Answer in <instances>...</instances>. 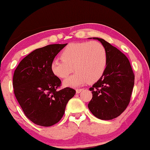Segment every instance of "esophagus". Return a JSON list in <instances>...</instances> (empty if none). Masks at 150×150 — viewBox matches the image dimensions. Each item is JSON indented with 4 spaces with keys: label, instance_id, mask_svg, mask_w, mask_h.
Masks as SVG:
<instances>
[{
    "label": "esophagus",
    "instance_id": "34e87169",
    "mask_svg": "<svg viewBox=\"0 0 150 150\" xmlns=\"http://www.w3.org/2000/svg\"><path fill=\"white\" fill-rule=\"evenodd\" d=\"M83 90V88H77V89H76V93L77 94L80 93Z\"/></svg>",
    "mask_w": 150,
    "mask_h": 150
}]
</instances>
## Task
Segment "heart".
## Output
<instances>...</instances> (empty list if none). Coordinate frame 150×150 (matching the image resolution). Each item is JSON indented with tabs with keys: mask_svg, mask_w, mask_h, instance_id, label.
I'll return each mask as SVG.
<instances>
[{
	"mask_svg": "<svg viewBox=\"0 0 150 150\" xmlns=\"http://www.w3.org/2000/svg\"><path fill=\"white\" fill-rule=\"evenodd\" d=\"M62 59H54L50 64L53 74L65 78L73 69L75 72L63 81L66 87H77L87 82L95 83L105 71L108 56L105 47L98 42L71 43L63 50Z\"/></svg>",
	"mask_w": 150,
	"mask_h": 150,
	"instance_id": "b5f03b06",
	"label": "heart"
}]
</instances>
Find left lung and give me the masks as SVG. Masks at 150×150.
I'll list each match as a JSON object with an SVG mask.
<instances>
[{
  "label": "left lung",
  "mask_w": 150,
  "mask_h": 150,
  "mask_svg": "<svg viewBox=\"0 0 150 150\" xmlns=\"http://www.w3.org/2000/svg\"><path fill=\"white\" fill-rule=\"evenodd\" d=\"M91 38L105 47L108 62L103 75L89 88L93 98L88 108L96 118L112 120L120 116L130 103L134 74L128 59L120 50L104 39Z\"/></svg>",
  "instance_id": "left-lung-1"
}]
</instances>
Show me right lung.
<instances>
[{
    "label": "right lung",
    "instance_id": "obj_1",
    "mask_svg": "<svg viewBox=\"0 0 150 150\" xmlns=\"http://www.w3.org/2000/svg\"><path fill=\"white\" fill-rule=\"evenodd\" d=\"M65 44H51L30 53L18 65L13 75L15 96L27 118L42 126L57 123L75 91L57 90L61 80L53 74L50 64Z\"/></svg>",
    "mask_w": 150,
    "mask_h": 150
}]
</instances>
